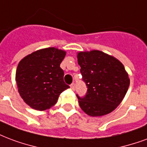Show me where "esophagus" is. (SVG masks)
<instances>
[{
	"instance_id": "obj_1",
	"label": "esophagus",
	"mask_w": 147,
	"mask_h": 147,
	"mask_svg": "<svg viewBox=\"0 0 147 147\" xmlns=\"http://www.w3.org/2000/svg\"><path fill=\"white\" fill-rule=\"evenodd\" d=\"M71 90H75V88H76V84H75V83H71Z\"/></svg>"
}]
</instances>
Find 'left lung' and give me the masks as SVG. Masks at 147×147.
<instances>
[{
	"label": "left lung",
	"mask_w": 147,
	"mask_h": 147,
	"mask_svg": "<svg viewBox=\"0 0 147 147\" xmlns=\"http://www.w3.org/2000/svg\"><path fill=\"white\" fill-rule=\"evenodd\" d=\"M82 81L87 87L79 96V106L88 115L109 114L118 107L129 86V78L121 63L99 51L80 52L77 55Z\"/></svg>",
	"instance_id": "obj_1"
}]
</instances>
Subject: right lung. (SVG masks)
Returning <instances> with one entry per match:
<instances>
[{
    "instance_id": "1",
    "label": "right lung",
    "mask_w": 147,
    "mask_h": 147,
    "mask_svg": "<svg viewBox=\"0 0 147 147\" xmlns=\"http://www.w3.org/2000/svg\"><path fill=\"white\" fill-rule=\"evenodd\" d=\"M65 57V51L49 47L33 52L19 62L16 75L18 92L32 108H51L60 94L69 88L60 67Z\"/></svg>"
}]
</instances>
